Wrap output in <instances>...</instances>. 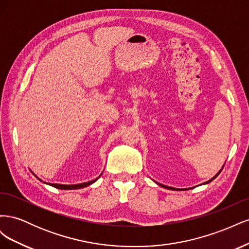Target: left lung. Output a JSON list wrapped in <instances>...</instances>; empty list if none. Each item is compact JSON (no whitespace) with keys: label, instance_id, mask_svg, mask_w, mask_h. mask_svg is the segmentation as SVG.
I'll use <instances>...</instances> for the list:
<instances>
[{"label":"left lung","instance_id":"left-lung-1","mask_svg":"<svg viewBox=\"0 0 249 249\" xmlns=\"http://www.w3.org/2000/svg\"><path fill=\"white\" fill-rule=\"evenodd\" d=\"M220 172H221V170H220L219 172H218V173H217V175H216V176H215V177H214L213 178H211L210 180H208V182H207L206 184H208V183H210V182H212V180H213L214 178H217V176H218V175H219V173H220ZM157 184H158V185H159V186H162V187H164V188H167V189H170V190H177V189H175V188H171V187H167V186H164V185H162V184H159V183H157Z\"/></svg>","mask_w":249,"mask_h":249}]
</instances>
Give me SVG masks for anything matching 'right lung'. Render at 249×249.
I'll return each mask as SVG.
<instances>
[{
	"label": "right lung",
	"mask_w": 249,
	"mask_h": 249,
	"mask_svg": "<svg viewBox=\"0 0 249 249\" xmlns=\"http://www.w3.org/2000/svg\"><path fill=\"white\" fill-rule=\"evenodd\" d=\"M93 179V180H90V182L87 183H82V184H77V185H60V184H50L51 186L57 188V189H62V190H73V189H80V188H84L86 186L91 185L92 183H94L95 180L97 179Z\"/></svg>",
	"instance_id": "obj_1"
}]
</instances>
